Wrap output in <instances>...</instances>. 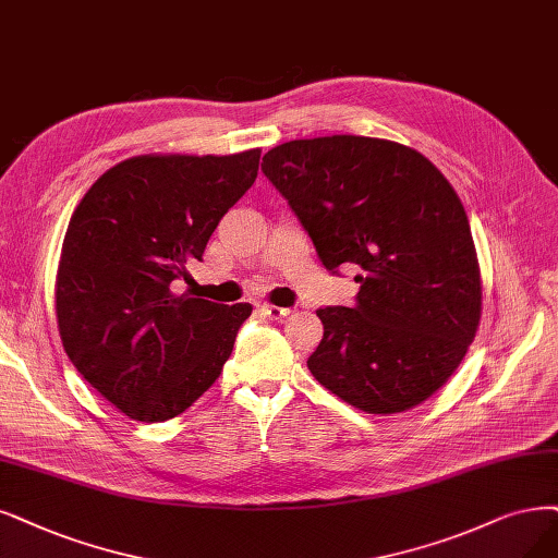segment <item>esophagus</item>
Masks as SVG:
<instances>
[{"label": "esophagus", "mask_w": 558, "mask_h": 558, "mask_svg": "<svg viewBox=\"0 0 558 558\" xmlns=\"http://www.w3.org/2000/svg\"><path fill=\"white\" fill-rule=\"evenodd\" d=\"M259 311H262V315L268 317V319H284L287 315L292 313L290 307H280V305H262Z\"/></svg>", "instance_id": "34e87169"}]
</instances>
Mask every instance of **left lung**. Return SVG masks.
Returning <instances> with one entry per match:
<instances>
[{
    "mask_svg": "<svg viewBox=\"0 0 558 558\" xmlns=\"http://www.w3.org/2000/svg\"><path fill=\"white\" fill-rule=\"evenodd\" d=\"M262 172L328 271H361L354 307L317 311L313 377L365 414H400L435 396L483 313L476 245L448 179L416 149L363 135L278 144Z\"/></svg>",
    "mask_w": 558,
    "mask_h": 558,
    "instance_id": "left-lung-1",
    "label": "left lung"
}]
</instances>
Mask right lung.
I'll use <instances>...</instances> for the list:
<instances>
[{"instance_id":"right-lung-1","label":"right lung","mask_w":558,"mask_h":558,"mask_svg":"<svg viewBox=\"0 0 558 558\" xmlns=\"http://www.w3.org/2000/svg\"><path fill=\"white\" fill-rule=\"evenodd\" d=\"M259 156H133L75 206L54 280L59 338L77 373L133 421L183 414L220 377L253 313L172 284L255 183Z\"/></svg>"}]
</instances>
